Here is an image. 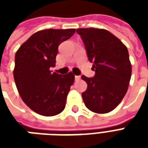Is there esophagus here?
Segmentation results:
<instances>
[{
  "mask_svg": "<svg viewBox=\"0 0 148 148\" xmlns=\"http://www.w3.org/2000/svg\"><path fill=\"white\" fill-rule=\"evenodd\" d=\"M74 78H75V81H79L81 79V76H79V75H75Z\"/></svg>",
  "mask_w": 148,
  "mask_h": 148,
  "instance_id": "obj_1",
  "label": "esophagus"
}]
</instances>
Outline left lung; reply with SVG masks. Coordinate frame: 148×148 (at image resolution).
<instances>
[{"mask_svg":"<svg viewBox=\"0 0 148 148\" xmlns=\"http://www.w3.org/2000/svg\"><path fill=\"white\" fill-rule=\"evenodd\" d=\"M87 57L95 75L82 78L87 83L82 93L85 106L97 113H107L121 103L127 93L132 66L127 47L106 29L78 28Z\"/></svg>","mask_w":148,"mask_h":148,"instance_id":"1","label":"left lung"}]
</instances>
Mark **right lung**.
Instances as JSON below:
<instances>
[{
    "label": "right lung",
    "mask_w": 148,
    "mask_h": 148,
    "mask_svg": "<svg viewBox=\"0 0 148 148\" xmlns=\"http://www.w3.org/2000/svg\"><path fill=\"white\" fill-rule=\"evenodd\" d=\"M75 29L39 31L24 42L15 55V83L21 98L32 110L45 116L63 111L74 81L71 72L58 74L55 67L58 47Z\"/></svg>",
    "instance_id": "add662e5"
}]
</instances>
